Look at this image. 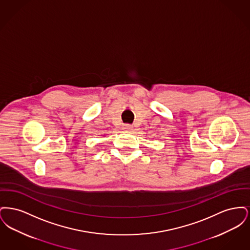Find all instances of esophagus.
<instances>
[{"instance_id": "1", "label": "esophagus", "mask_w": 250, "mask_h": 250, "mask_svg": "<svg viewBox=\"0 0 250 250\" xmlns=\"http://www.w3.org/2000/svg\"><path fill=\"white\" fill-rule=\"evenodd\" d=\"M132 127H133V126H132L131 125H124V129H125V130H131Z\"/></svg>"}]
</instances>
